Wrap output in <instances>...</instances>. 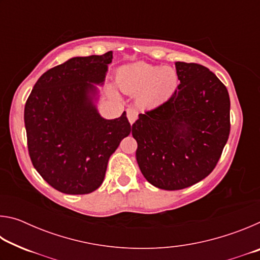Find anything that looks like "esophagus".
I'll return each instance as SVG.
<instances>
[{
	"label": "esophagus",
	"instance_id": "1",
	"mask_svg": "<svg viewBox=\"0 0 260 260\" xmlns=\"http://www.w3.org/2000/svg\"><path fill=\"white\" fill-rule=\"evenodd\" d=\"M127 119H128L129 124L132 125L136 120V117H138V112L134 109H127Z\"/></svg>",
	"mask_w": 260,
	"mask_h": 260
}]
</instances>
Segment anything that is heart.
<instances>
[{
	"mask_svg": "<svg viewBox=\"0 0 260 260\" xmlns=\"http://www.w3.org/2000/svg\"><path fill=\"white\" fill-rule=\"evenodd\" d=\"M116 82L122 93L136 94L139 107L152 109L171 99L178 88L179 77L173 68L135 61L120 68Z\"/></svg>",
	"mask_w": 260,
	"mask_h": 260,
	"instance_id": "1",
	"label": "heart"
}]
</instances>
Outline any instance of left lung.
<instances>
[{"label": "left lung", "mask_w": 260, "mask_h": 260, "mask_svg": "<svg viewBox=\"0 0 260 260\" xmlns=\"http://www.w3.org/2000/svg\"><path fill=\"white\" fill-rule=\"evenodd\" d=\"M180 83L171 99L132 125L143 177L164 190L200 182L217 165L230 136L227 88L208 68L175 61Z\"/></svg>", "instance_id": "1"}]
</instances>
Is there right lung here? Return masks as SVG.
Instances as JSON below:
<instances>
[{"label": "right lung", "instance_id": "1", "mask_svg": "<svg viewBox=\"0 0 260 260\" xmlns=\"http://www.w3.org/2000/svg\"><path fill=\"white\" fill-rule=\"evenodd\" d=\"M112 51L73 57L35 83L24 120L30 160L57 190L83 195L102 184L110 156L132 127L126 112L105 119L98 109Z\"/></svg>", "mask_w": 260, "mask_h": 260}]
</instances>
